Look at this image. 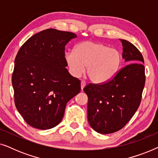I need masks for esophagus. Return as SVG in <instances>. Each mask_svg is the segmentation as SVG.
Listing matches in <instances>:
<instances>
[{
  "label": "esophagus",
  "mask_w": 158,
  "mask_h": 158,
  "mask_svg": "<svg viewBox=\"0 0 158 158\" xmlns=\"http://www.w3.org/2000/svg\"><path fill=\"white\" fill-rule=\"evenodd\" d=\"M85 85H86V83H85V81H81V90H83V89L84 87H85Z\"/></svg>",
  "instance_id": "34e87169"
}]
</instances>
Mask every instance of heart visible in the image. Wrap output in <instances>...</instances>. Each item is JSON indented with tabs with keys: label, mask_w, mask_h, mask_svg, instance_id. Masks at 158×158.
<instances>
[{
	"label": "heart",
	"mask_w": 158,
	"mask_h": 158,
	"mask_svg": "<svg viewBox=\"0 0 158 158\" xmlns=\"http://www.w3.org/2000/svg\"><path fill=\"white\" fill-rule=\"evenodd\" d=\"M121 58L117 49L93 41L79 43L75 51L64 54V60L73 76H81L87 66L88 76L94 83H103L113 77L119 68Z\"/></svg>",
	"instance_id": "1"
}]
</instances>
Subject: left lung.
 Listing matches in <instances>:
<instances>
[{
    "instance_id": "left-lung-1",
    "label": "left lung",
    "mask_w": 158,
    "mask_h": 158,
    "mask_svg": "<svg viewBox=\"0 0 158 158\" xmlns=\"http://www.w3.org/2000/svg\"><path fill=\"white\" fill-rule=\"evenodd\" d=\"M120 41L126 65L109 81L90 83L83 89L88 98V122L103 135L116 132L129 122L139 106L145 83L141 52L128 41Z\"/></svg>"
}]
</instances>
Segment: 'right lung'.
I'll return each mask as SVG.
<instances>
[{
	"instance_id": "1",
	"label": "right lung",
	"mask_w": 158,
	"mask_h": 158,
	"mask_svg": "<svg viewBox=\"0 0 158 158\" xmlns=\"http://www.w3.org/2000/svg\"><path fill=\"white\" fill-rule=\"evenodd\" d=\"M76 34L55 29L31 36L17 53L12 85L15 105L28 124L49 129L63 118L67 103L81 91V81L66 69L64 49Z\"/></svg>"
}]
</instances>
